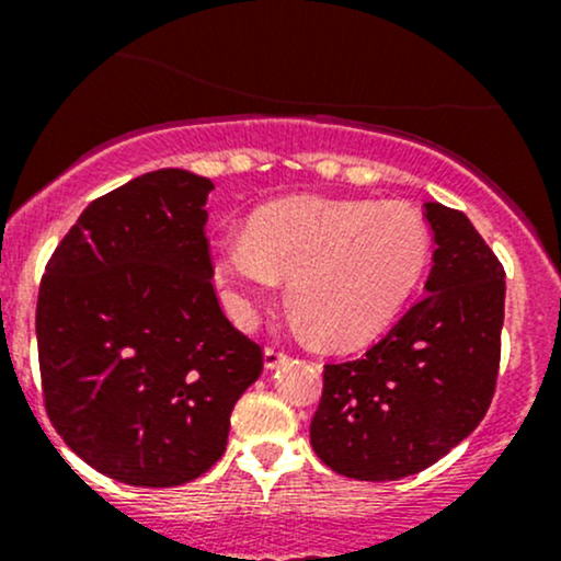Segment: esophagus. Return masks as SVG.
Wrapping results in <instances>:
<instances>
[{
	"label": "esophagus",
	"mask_w": 561,
	"mask_h": 561,
	"mask_svg": "<svg viewBox=\"0 0 561 561\" xmlns=\"http://www.w3.org/2000/svg\"><path fill=\"white\" fill-rule=\"evenodd\" d=\"M285 362H287V353L279 351V347H266V351H263V366H266L268 371L276 369V366Z\"/></svg>",
	"instance_id": "obj_1"
}]
</instances>
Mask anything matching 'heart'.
Returning <instances> with one entry per match:
<instances>
[{"label":"heart","instance_id":"b5f03b06","mask_svg":"<svg viewBox=\"0 0 561 561\" xmlns=\"http://www.w3.org/2000/svg\"><path fill=\"white\" fill-rule=\"evenodd\" d=\"M427 224L414 208L375 199L295 195L263 205L244 234L214 242L229 313L253 319V298L289 274L295 321L327 345H356L382 330L420 285Z\"/></svg>","mask_w":561,"mask_h":561}]
</instances>
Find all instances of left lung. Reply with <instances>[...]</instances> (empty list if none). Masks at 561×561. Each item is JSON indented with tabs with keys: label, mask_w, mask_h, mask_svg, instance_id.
<instances>
[{
	"label": "left lung",
	"mask_w": 561,
	"mask_h": 561,
	"mask_svg": "<svg viewBox=\"0 0 561 561\" xmlns=\"http://www.w3.org/2000/svg\"><path fill=\"white\" fill-rule=\"evenodd\" d=\"M435 237L427 295L345 364L324 366L311 446L353 480H401L459 446L485 416L504 327V266L459 210L424 203Z\"/></svg>",
	"instance_id": "obj_1"
}]
</instances>
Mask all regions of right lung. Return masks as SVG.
Masks as SVG:
<instances>
[{
  "mask_svg": "<svg viewBox=\"0 0 561 561\" xmlns=\"http://www.w3.org/2000/svg\"><path fill=\"white\" fill-rule=\"evenodd\" d=\"M214 182L160 169L94 199L47 263L36 306L44 405L76 454L139 488L221 459L234 403L261 377L253 340L210 285Z\"/></svg>",
  "mask_w": 561,
  "mask_h": 561,
  "instance_id": "add662e5",
  "label": "right lung"
}]
</instances>
